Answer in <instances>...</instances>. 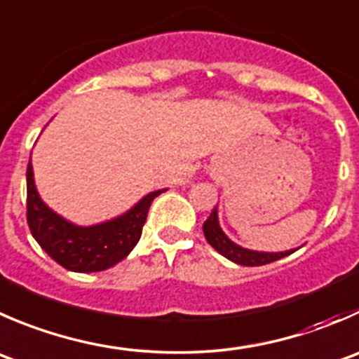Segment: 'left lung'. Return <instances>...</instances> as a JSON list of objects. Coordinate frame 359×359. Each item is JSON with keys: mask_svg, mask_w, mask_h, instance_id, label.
I'll return each mask as SVG.
<instances>
[{"mask_svg": "<svg viewBox=\"0 0 359 359\" xmlns=\"http://www.w3.org/2000/svg\"><path fill=\"white\" fill-rule=\"evenodd\" d=\"M203 233L205 238L208 240V243H210L219 254L228 257L233 263L243 264V266H261V264L273 263V261L280 259V257H286L294 252V250H286V252H256V250H249L236 245V243H233L231 240L222 233V229L219 228L217 208L215 207L214 210H212V214L208 215L207 221L203 222Z\"/></svg>", "mask_w": 359, "mask_h": 359, "instance_id": "8db88e82", "label": "left lung"}]
</instances>
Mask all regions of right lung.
Returning a JSON list of instances; mask_svg holds the SVG:
<instances>
[{
	"label": "right lung",
	"instance_id": "right-lung-1",
	"mask_svg": "<svg viewBox=\"0 0 359 359\" xmlns=\"http://www.w3.org/2000/svg\"><path fill=\"white\" fill-rule=\"evenodd\" d=\"M27 226L41 249L61 266L72 272H102L128 256L142 236L149 208L163 191L147 194L128 214L103 222L80 228L59 217L40 200L34 187L33 166L27 163Z\"/></svg>",
	"mask_w": 359,
	"mask_h": 359
}]
</instances>
